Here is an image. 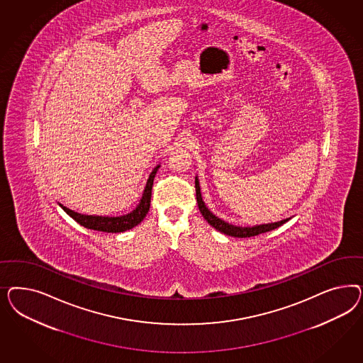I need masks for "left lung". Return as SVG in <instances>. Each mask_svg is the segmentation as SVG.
<instances>
[{"instance_id": "8db88e82", "label": "left lung", "mask_w": 363, "mask_h": 363, "mask_svg": "<svg viewBox=\"0 0 363 363\" xmlns=\"http://www.w3.org/2000/svg\"><path fill=\"white\" fill-rule=\"evenodd\" d=\"M196 194H197L198 209L201 211V214L203 216V218L208 220L216 230L220 231V233H223L226 235H231V237H237V238L254 237V235L262 234V233H266V231L274 230V229L279 228L281 225H284L285 222L290 220V218H286V220H278V222L262 223V225H255V226H235V225H231V223L226 222V220L218 218L205 205V202L202 199V194H201V187H199L198 177H196Z\"/></svg>"}]
</instances>
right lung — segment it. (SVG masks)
<instances>
[{
	"instance_id": "add662e5",
	"label": "right lung",
	"mask_w": 363,
	"mask_h": 363,
	"mask_svg": "<svg viewBox=\"0 0 363 363\" xmlns=\"http://www.w3.org/2000/svg\"><path fill=\"white\" fill-rule=\"evenodd\" d=\"M160 165L155 166L153 172L146 181V186L143 190V197L140 199V203L137 208L120 217H102V216H86L81 214L74 210L67 209L64 205L58 203L62 209L65 210L66 214H69L73 220L78 222L81 226L91 229V230L106 231V233H122V231L130 230L134 226L143 222L146 217L149 208H150V198H152V189H153L154 177L157 174V170Z\"/></svg>"
}]
</instances>
